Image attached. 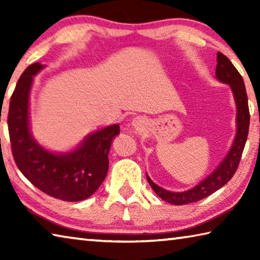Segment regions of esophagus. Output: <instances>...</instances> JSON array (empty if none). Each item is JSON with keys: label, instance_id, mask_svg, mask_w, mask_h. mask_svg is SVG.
I'll use <instances>...</instances> for the list:
<instances>
[{"label": "esophagus", "instance_id": "34e87169", "mask_svg": "<svg viewBox=\"0 0 260 260\" xmlns=\"http://www.w3.org/2000/svg\"><path fill=\"white\" fill-rule=\"evenodd\" d=\"M133 125L135 127H140L143 125V121H142V119H140V118H135V119L133 120Z\"/></svg>", "mask_w": 260, "mask_h": 260}]
</instances>
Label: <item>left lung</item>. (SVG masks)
I'll return each instance as SVG.
<instances>
[{"mask_svg": "<svg viewBox=\"0 0 260 260\" xmlns=\"http://www.w3.org/2000/svg\"><path fill=\"white\" fill-rule=\"evenodd\" d=\"M217 61L218 64L217 68H215V77H217L218 80L223 83H228L231 86L237 108V133L234 143H233L231 150L228 152L225 159L213 171V173L210 174L208 178L197 184L196 187L190 189V190L183 192L167 191L165 189L158 187L156 183H153L150 178L147 175L148 182L153 189V191L161 200L167 202V203L174 205H183L195 203L197 201L205 199V197H208L211 193L217 191L222 186H225L233 178L237 167H239L249 133L250 112L248 105V95H246L243 78H242L240 72L233 65L232 61L220 51H218Z\"/></svg>", "mask_w": 260, "mask_h": 260, "instance_id": "1", "label": "left lung"}]
</instances>
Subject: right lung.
I'll use <instances>...</instances> for the list:
<instances>
[{
	"label": "right lung",
	"instance_id": "obj_1",
	"mask_svg": "<svg viewBox=\"0 0 260 260\" xmlns=\"http://www.w3.org/2000/svg\"><path fill=\"white\" fill-rule=\"evenodd\" d=\"M42 68L40 63L29 65L11 95L8 128L12 156L24 177L47 195L65 202L86 200L107 177L110 147L120 127L116 124L88 135L70 153H51L39 146L28 128V95L33 76Z\"/></svg>",
	"mask_w": 260,
	"mask_h": 260
}]
</instances>
